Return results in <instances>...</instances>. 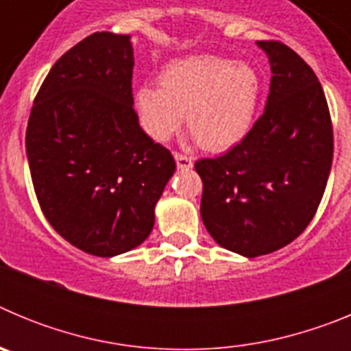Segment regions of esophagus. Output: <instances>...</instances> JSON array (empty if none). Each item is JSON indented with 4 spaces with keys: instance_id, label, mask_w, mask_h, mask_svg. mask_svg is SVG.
<instances>
[{
    "instance_id": "esophagus-1",
    "label": "esophagus",
    "mask_w": 351,
    "mask_h": 351,
    "mask_svg": "<svg viewBox=\"0 0 351 351\" xmlns=\"http://www.w3.org/2000/svg\"><path fill=\"white\" fill-rule=\"evenodd\" d=\"M173 158H176V163H178V169L188 170V169H191V167H193V158L184 156V154H179V153L173 154Z\"/></svg>"
}]
</instances>
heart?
Here are the masks:
<instances>
[{
	"label": "heart",
	"mask_w": 351,
	"mask_h": 351,
	"mask_svg": "<svg viewBox=\"0 0 351 351\" xmlns=\"http://www.w3.org/2000/svg\"><path fill=\"white\" fill-rule=\"evenodd\" d=\"M262 98L255 66L218 56L173 61L161 71L160 86L142 84L135 108L149 137L165 142L186 116L188 130L207 151H226L250 133Z\"/></svg>",
	"instance_id": "obj_1"
}]
</instances>
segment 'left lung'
Segmentation results:
<instances>
[{"label":"left lung","instance_id":"obj_1","mask_svg":"<svg viewBox=\"0 0 351 351\" xmlns=\"http://www.w3.org/2000/svg\"><path fill=\"white\" fill-rule=\"evenodd\" d=\"M256 45L272 73L262 117L228 153L195 163L207 232L246 258L280 250L306 230L334 153L330 114L315 71L283 43Z\"/></svg>","mask_w":351,"mask_h":351}]
</instances>
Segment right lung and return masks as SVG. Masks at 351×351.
Returning a JSON list of instances; mask_svg holds the SVG:
<instances>
[{
	"label": "right lung",
	"instance_id": "1",
	"mask_svg": "<svg viewBox=\"0 0 351 351\" xmlns=\"http://www.w3.org/2000/svg\"><path fill=\"white\" fill-rule=\"evenodd\" d=\"M130 35L93 33L51 68L31 108L26 153L40 207L95 256L141 246L176 172L133 110Z\"/></svg>",
	"mask_w": 351,
	"mask_h": 351
}]
</instances>
